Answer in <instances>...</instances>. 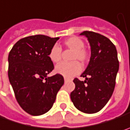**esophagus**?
<instances>
[{
	"mask_svg": "<svg viewBox=\"0 0 130 130\" xmlns=\"http://www.w3.org/2000/svg\"><path fill=\"white\" fill-rule=\"evenodd\" d=\"M64 79H65V82H67V81H68V78H64Z\"/></svg>",
	"mask_w": 130,
	"mask_h": 130,
	"instance_id": "34e87169",
	"label": "esophagus"
}]
</instances>
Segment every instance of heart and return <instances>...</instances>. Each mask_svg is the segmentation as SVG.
Masks as SVG:
<instances>
[{
  "mask_svg": "<svg viewBox=\"0 0 130 130\" xmlns=\"http://www.w3.org/2000/svg\"><path fill=\"white\" fill-rule=\"evenodd\" d=\"M63 45L66 48L73 51V54L71 56V60H79L82 63H86L89 59V52L84 48L85 43L80 38L77 36H73L67 39L63 42ZM49 59L53 63H58L62 59V50L57 45H54L51 49L49 54ZM82 67L80 64L74 61L70 63L62 62L57 65L55 68V71L63 76V77L70 78L74 77L75 75L80 73Z\"/></svg>",
  "mask_w": 130,
  "mask_h": 130,
  "instance_id": "1",
  "label": "heart"
}]
</instances>
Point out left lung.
I'll return each mask as SVG.
<instances>
[{
	"instance_id": "obj_1",
	"label": "left lung",
	"mask_w": 130,
	"mask_h": 130,
	"mask_svg": "<svg viewBox=\"0 0 130 130\" xmlns=\"http://www.w3.org/2000/svg\"><path fill=\"white\" fill-rule=\"evenodd\" d=\"M91 46V58L86 69L81 74L86 80L75 78V89L71 99L78 110L87 114L99 112L112 97L115 86L119 62L115 46L106 36L84 31Z\"/></svg>"
}]
</instances>
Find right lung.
I'll list each match as a JSON object with an SVG mask.
<instances>
[{
  "label": "right lung",
  "instance_id": "obj_1",
  "mask_svg": "<svg viewBox=\"0 0 130 130\" xmlns=\"http://www.w3.org/2000/svg\"><path fill=\"white\" fill-rule=\"evenodd\" d=\"M59 37L35 35L18 41L9 53L8 77L20 106L31 115H41L53 106L64 78L47 75L54 68L48 54Z\"/></svg>",
  "mask_w": 130,
  "mask_h": 130
}]
</instances>
